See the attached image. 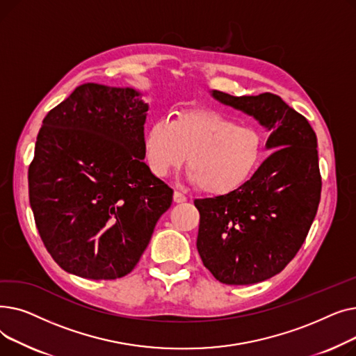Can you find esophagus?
Instances as JSON below:
<instances>
[{
    "mask_svg": "<svg viewBox=\"0 0 356 356\" xmlns=\"http://www.w3.org/2000/svg\"><path fill=\"white\" fill-rule=\"evenodd\" d=\"M173 200L176 202V203H183V202H186L188 200V197H186L183 193H180V192H175V195H173Z\"/></svg>",
    "mask_w": 356,
    "mask_h": 356,
    "instance_id": "obj_1",
    "label": "esophagus"
}]
</instances>
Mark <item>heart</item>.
Listing matches in <instances>:
<instances>
[{"mask_svg": "<svg viewBox=\"0 0 356 356\" xmlns=\"http://www.w3.org/2000/svg\"><path fill=\"white\" fill-rule=\"evenodd\" d=\"M259 129L234 121L216 111L180 112L173 120L159 118L144 134L148 167L168 176L189 159V179L212 195L228 193L248 180L263 157Z\"/></svg>", "mask_w": 356, "mask_h": 356, "instance_id": "obj_1", "label": "heart"}]
</instances>
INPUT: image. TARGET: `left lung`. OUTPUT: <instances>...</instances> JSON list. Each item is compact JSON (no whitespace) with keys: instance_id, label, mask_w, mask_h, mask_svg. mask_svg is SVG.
I'll use <instances>...</instances> for the list:
<instances>
[{"instance_id":"obj_1","label":"left lung","mask_w":356,"mask_h":356,"mask_svg":"<svg viewBox=\"0 0 356 356\" xmlns=\"http://www.w3.org/2000/svg\"><path fill=\"white\" fill-rule=\"evenodd\" d=\"M211 95L270 131L266 147L273 153L250 180L195 200L203 266L223 284H255L284 270L312 227L322 191L317 138L309 121L274 93Z\"/></svg>"}]
</instances>
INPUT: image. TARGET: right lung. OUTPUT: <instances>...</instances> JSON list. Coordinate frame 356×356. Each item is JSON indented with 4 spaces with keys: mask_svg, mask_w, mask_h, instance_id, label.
<instances>
[{
    "mask_svg": "<svg viewBox=\"0 0 356 356\" xmlns=\"http://www.w3.org/2000/svg\"><path fill=\"white\" fill-rule=\"evenodd\" d=\"M147 111L133 88L83 83L43 120L30 207L44 247L70 274L127 275L170 208L173 191L143 161Z\"/></svg>",
    "mask_w": 356,
    "mask_h": 356,
    "instance_id": "obj_1",
    "label": "right lung"
}]
</instances>
